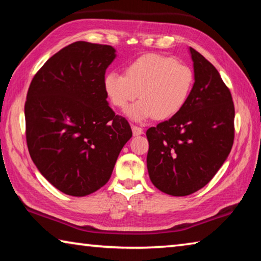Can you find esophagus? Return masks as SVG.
<instances>
[{
	"label": "esophagus",
	"instance_id": "34e87169",
	"mask_svg": "<svg viewBox=\"0 0 261 261\" xmlns=\"http://www.w3.org/2000/svg\"><path fill=\"white\" fill-rule=\"evenodd\" d=\"M132 132H134V136H140L144 134V130L141 129V127L137 126V125H132Z\"/></svg>",
	"mask_w": 261,
	"mask_h": 261
}]
</instances>
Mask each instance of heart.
<instances>
[{
	"label": "heart",
	"mask_w": 261,
	"mask_h": 261,
	"mask_svg": "<svg viewBox=\"0 0 261 261\" xmlns=\"http://www.w3.org/2000/svg\"><path fill=\"white\" fill-rule=\"evenodd\" d=\"M193 85L190 65L155 53L139 56L126 65L124 74L109 72L103 81L106 94L118 109L141 99L127 109V116L136 122L175 116L187 105Z\"/></svg>",
	"instance_id": "heart-1"
}]
</instances>
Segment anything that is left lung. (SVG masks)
<instances>
[{
  "instance_id": "8db88e82",
  "label": "left lung",
  "mask_w": 261,
  "mask_h": 261,
  "mask_svg": "<svg viewBox=\"0 0 261 261\" xmlns=\"http://www.w3.org/2000/svg\"><path fill=\"white\" fill-rule=\"evenodd\" d=\"M190 53L194 85L189 101L175 116L146 131L149 178L176 197L198 191L214 177L235 137L230 91L210 61L191 47Z\"/></svg>"
}]
</instances>
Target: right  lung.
<instances>
[{"label": "right lung", "instance_id": "add662e5", "mask_svg": "<svg viewBox=\"0 0 261 261\" xmlns=\"http://www.w3.org/2000/svg\"><path fill=\"white\" fill-rule=\"evenodd\" d=\"M112 46L77 41L62 48L35 73L25 102L26 143L48 182L84 197L108 182L132 137L129 122L107 102L103 81Z\"/></svg>", "mask_w": 261, "mask_h": 261}]
</instances>
